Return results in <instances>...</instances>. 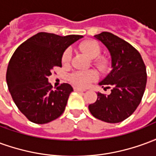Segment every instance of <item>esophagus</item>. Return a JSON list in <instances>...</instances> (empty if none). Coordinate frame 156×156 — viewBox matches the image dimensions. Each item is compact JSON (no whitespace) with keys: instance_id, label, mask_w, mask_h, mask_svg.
<instances>
[{"instance_id":"1","label":"esophagus","mask_w":156,"mask_h":156,"mask_svg":"<svg viewBox=\"0 0 156 156\" xmlns=\"http://www.w3.org/2000/svg\"><path fill=\"white\" fill-rule=\"evenodd\" d=\"M74 91H78V92H85L86 89H83V88H78V87H74Z\"/></svg>"}]
</instances>
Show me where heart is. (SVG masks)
Instances as JSON below:
<instances>
[{"label": "heart", "instance_id": "b5f03b06", "mask_svg": "<svg viewBox=\"0 0 156 156\" xmlns=\"http://www.w3.org/2000/svg\"><path fill=\"white\" fill-rule=\"evenodd\" d=\"M80 49L85 52L88 57L94 59V64L100 70H105L108 68V61L104 57H99L101 53V48L97 41L94 40L84 41L80 44ZM72 51L70 49L65 50L62 56V64L68 65L70 62ZM98 78V73L94 70L88 71H76L69 76V80L73 84L78 87H86L90 83Z\"/></svg>", "mask_w": 156, "mask_h": 156}]
</instances>
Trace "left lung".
I'll use <instances>...</instances> for the list:
<instances>
[{
	"label": "left lung",
	"instance_id": "1",
	"mask_svg": "<svg viewBox=\"0 0 156 156\" xmlns=\"http://www.w3.org/2000/svg\"><path fill=\"white\" fill-rule=\"evenodd\" d=\"M107 48L111 57V72L98 84L109 94L98 93L97 100L88 105L92 115L107 123H119L130 116L140 104L147 74L141 55L129 42L110 32L94 36Z\"/></svg>",
	"mask_w": 156,
	"mask_h": 156
}]
</instances>
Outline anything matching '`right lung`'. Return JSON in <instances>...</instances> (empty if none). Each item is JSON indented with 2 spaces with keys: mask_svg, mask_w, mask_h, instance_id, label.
Listing matches in <instances>:
<instances>
[{
  "mask_svg": "<svg viewBox=\"0 0 156 156\" xmlns=\"http://www.w3.org/2000/svg\"><path fill=\"white\" fill-rule=\"evenodd\" d=\"M83 37L39 32L19 46L9 62L6 83L12 99L29 120L47 124L64 112L73 89L62 83L56 89L48 82L54 67H62L67 48Z\"/></svg>",
  "mask_w": 156,
  "mask_h": 156,
  "instance_id": "right-lung-1",
  "label": "right lung"
}]
</instances>
